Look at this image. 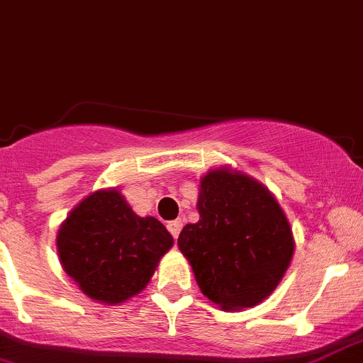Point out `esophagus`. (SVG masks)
Returning <instances> with one entry per match:
<instances>
[{
  "label": "esophagus",
  "instance_id": "esophagus-1",
  "mask_svg": "<svg viewBox=\"0 0 363 363\" xmlns=\"http://www.w3.org/2000/svg\"><path fill=\"white\" fill-rule=\"evenodd\" d=\"M181 228H182V223L179 219L169 220L168 223V230H169V234L173 235V239L179 238V234H181Z\"/></svg>",
  "mask_w": 363,
  "mask_h": 363
}]
</instances>
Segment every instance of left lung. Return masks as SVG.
I'll return each mask as SVG.
<instances>
[{
    "label": "left lung",
    "instance_id": "left-lung-1",
    "mask_svg": "<svg viewBox=\"0 0 363 363\" xmlns=\"http://www.w3.org/2000/svg\"><path fill=\"white\" fill-rule=\"evenodd\" d=\"M199 220L177 239L197 285L225 311L254 307L281 281L294 252L285 213L263 184L230 169L201 179Z\"/></svg>",
    "mask_w": 363,
    "mask_h": 363
}]
</instances>
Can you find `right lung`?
I'll list each match as a JSON object with an SVG mask.
<instances>
[{"label": "right lung", "mask_w": 363, "mask_h": 363, "mask_svg": "<svg viewBox=\"0 0 363 363\" xmlns=\"http://www.w3.org/2000/svg\"><path fill=\"white\" fill-rule=\"evenodd\" d=\"M172 245L160 220L138 217L116 190L86 197L56 238L65 272L89 298L109 305L143 291Z\"/></svg>", "instance_id": "1"}]
</instances>
